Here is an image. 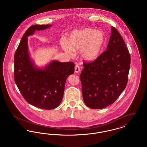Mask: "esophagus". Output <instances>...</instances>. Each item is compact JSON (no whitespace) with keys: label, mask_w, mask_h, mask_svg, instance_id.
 <instances>
[{"label":"esophagus","mask_w":147,"mask_h":147,"mask_svg":"<svg viewBox=\"0 0 147 147\" xmlns=\"http://www.w3.org/2000/svg\"><path fill=\"white\" fill-rule=\"evenodd\" d=\"M80 69H81V67H80L79 65L77 64V65H76V67H75V72H76V73H78L80 72Z\"/></svg>","instance_id":"34e87169"}]
</instances>
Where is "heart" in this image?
Segmentation results:
<instances>
[{
    "label": "heart",
    "instance_id": "1",
    "mask_svg": "<svg viewBox=\"0 0 147 147\" xmlns=\"http://www.w3.org/2000/svg\"><path fill=\"white\" fill-rule=\"evenodd\" d=\"M104 42L105 37L101 32L86 28L72 32L68 42L64 43L63 49L70 55L73 51H81L85 60L92 61L99 56Z\"/></svg>",
    "mask_w": 147,
    "mask_h": 147
}]
</instances>
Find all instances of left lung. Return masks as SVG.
Returning <instances> with one entry per match:
<instances>
[{
    "label": "left lung",
    "mask_w": 147,
    "mask_h": 147,
    "mask_svg": "<svg viewBox=\"0 0 147 147\" xmlns=\"http://www.w3.org/2000/svg\"><path fill=\"white\" fill-rule=\"evenodd\" d=\"M130 64L125 41L112 26L106 50L93 62L83 61L80 78L85 105L101 109L115 102L126 88Z\"/></svg>",
    "instance_id": "8db88e82"
}]
</instances>
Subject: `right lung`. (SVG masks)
Masks as SVG:
<instances>
[{
  "mask_svg": "<svg viewBox=\"0 0 147 147\" xmlns=\"http://www.w3.org/2000/svg\"><path fill=\"white\" fill-rule=\"evenodd\" d=\"M51 25H34L22 37L14 55V80L22 96L31 105L45 109L57 107L63 98L68 77L74 72L71 62L52 61L44 69L35 67L28 52V37L35 30L50 28Z\"/></svg>",
  "mask_w": 147,
  "mask_h": 147,
  "instance_id": "add662e5",
  "label": "right lung"
}]
</instances>
